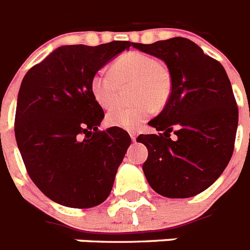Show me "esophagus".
Instances as JSON below:
<instances>
[{"mask_svg": "<svg viewBox=\"0 0 250 250\" xmlns=\"http://www.w3.org/2000/svg\"><path fill=\"white\" fill-rule=\"evenodd\" d=\"M130 138H131V140H133V142H135V140H137V133L130 131Z\"/></svg>", "mask_w": 250, "mask_h": 250, "instance_id": "34e87169", "label": "esophagus"}]
</instances>
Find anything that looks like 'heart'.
I'll use <instances>...</instances> for the list:
<instances>
[{"mask_svg":"<svg viewBox=\"0 0 250 250\" xmlns=\"http://www.w3.org/2000/svg\"><path fill=\"white\" fill-rule=\"evenodd\" d=\"M134 82L133 100L130 107H115L107 113L108 125L125 130H138L154 113L156 107H162L171 93V79L161 62L152 56L131 51L124 53L113 62L112 69L103 66L93 74L90 92L103 108H110L119 98L121 84Z\"/></svg>","mask_w":250,"mask_h":250,"instance_id":"1","label":"heart"}]
</instances>
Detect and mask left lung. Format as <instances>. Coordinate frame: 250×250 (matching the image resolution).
<instances>
[{
    "instance_id": "obj_1",
    "label": "left lung",
    "mask_w": 250,
    "mask_h": 250,
    "mask_svg": "<svg viewBox=\"0 0 250 250\" xmlns=\"http://www.w3.org/2000/svg\"><path fill=\"white\" fill-rule=\"evenodd\" d=\"M134 47L165 61L171 75L170 98L148 123L160 133L137 138L148 149L144 175L164 197H194L217 180L234 152L239 111L228 74L187 38Z\"/></svg>"
}]
</instances>
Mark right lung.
Here are the masks:
<instances>
[{
    "instance_id": "add662e5",
    "label": "right lung",
    "mask_w": 250,
    "mask_h": 250,
    "mask_svg": "<svg viewBox=\"0 0 250 250\" xmlns=\"http://www.w3.org/2000/svg\"><path fill=\"white\" fill-rule=\"evenodd\" d=\"M134 44L59 47L22 79L16 143L33 183L56 203L90 208L110 195L131 139L121 127L98 129L104 112L93 98L90 79Z\"/></svg>"
}]
</instances>
